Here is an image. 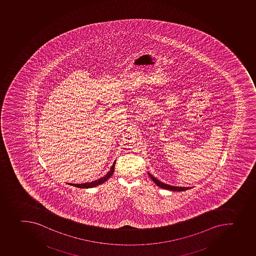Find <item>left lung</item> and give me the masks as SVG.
I'll use <instances>...</instances> for the list:
<instances>
[{
  "instance_id": "left-lung-1",
  "label": "left lung",
  "mask_w": 256,
  "mask_h": 256,
  "mask_svg": "<svg viewBox=\"0 0 256 256\" xmlns=\"http://www.w3.org/2000/svg\"><path fill=\"white\" fill-rule=\"evenodd\" d=\"M148 175H150V178L154 180L155 184H157L158 186L161 187L162 189L169 190H172V192H184V190H187L192 188V187L173 186L165 184L164 182H160V180H158L157 178L150 174V172H148Z\"/></svg>"
}]
</instances>
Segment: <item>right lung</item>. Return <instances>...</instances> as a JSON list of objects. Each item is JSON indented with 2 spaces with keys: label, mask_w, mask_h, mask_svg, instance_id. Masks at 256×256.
<instances>
[{
  "label": "right lung",
  "mask_w": 256,
  "mask_h": 256,
  "mask_svg": "<svg viewBox=\"0 0 256 256\" xmlns=\"http://www.w3.org/2000/svg\"><path fill=\"white\" fill-rule=\"evenodd\" d=\"M116 161V160H115L114 162H113L112 166H110V169L108 172L106 173V175L102 176V178H99L98 180H94V182H86V183H84V184H72V183H67V184L73 186L78 187V188H83V189L92 188V187L97 186L99 184H104V182L108 180L109 178H110V176L112 175L113 172H114Z\"/></svg>",
  "instance_id": "1"
}]
</instances>
